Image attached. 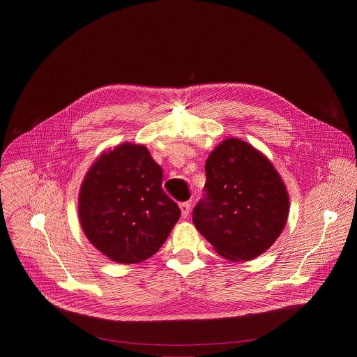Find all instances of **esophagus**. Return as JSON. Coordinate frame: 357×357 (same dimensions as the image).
Listing matches in <instances>:
<instances>
[{"label":"esophagus","mask_w":357,"mask_h":357,"mask_svg":"<svg viewBox=\"0 0 357 357\" xmlns=\"http://www.w3.org/2000/svg\"><path fill=\"white\" fill-rule=\"evenodd\" d=\"M181 212H182V218H188L190 213V202H183L181 203Z\"/></svg>","instance_id":"obj_1"}]
</instances>
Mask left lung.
<instances>
[{
	"mask_svg": "<svg viewBox=\"0 0 357 357\" xmlns=\"http://www.w3.org/2000/svg\"><path fill=\"white\" fill-rule=\"evenodd\" d=\"M205 171V195L193 209L196 229L227 260L259 257L288 219L289 197L281 176L264 154L237 138L211 152Z\"/></svg>",
	"mask_w": 357,
	"mask_h": 357,
	"instance_id": "8db88e82",
	"label": "left lung"
}]
</instances>
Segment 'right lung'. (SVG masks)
Returning <instances> with one entry per match:
<instances>
[{"mask_svg":"<svg viewBox=\"0 0 357 357\" xmlns=\"http://www.w3.org/2000/svg\"><path fill=\"white\" fill-rule=\"evenodd\" d=\"M162 168L144 145L124 142L90 167L79 193V219L89 241L120 264L160 250L181 218L162 189Z\"/></svg>","mask_w":357,"mask_h":357,"instance_id":"1","label":"right lung"}]
</instances>
